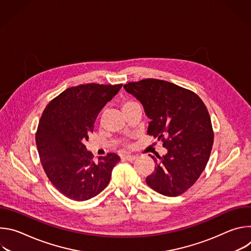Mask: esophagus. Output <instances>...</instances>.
Returning a JSON list of instances; mask_svg holds the SVG:
<instances>
[{
	"instance_id": "1",
	"label": "esophagus",
	"mask_w": 251,
	"mask_h": 251,
	"mask_svg": "<svg viewBox=\"0 0 251 251\" xmlns=\"http://www.w3.org/2000/svg\"><path fill=\"white\" fill-rule=\"evenodd\" d=\"M123 159L126 161H129V162H133L137 159V157L133 156V155H125V156H123Z\"/></svg>"
}]
</instances>
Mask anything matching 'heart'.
<instances>
[{
    "instance_id": "heart-1",
    "label": "heart",
    "mask_w": 251,
    "mask_h": 251,
    "mask_svg": "<svg viewBox=\"0 0 251 251\" xmlns=\"http://www.w3.org/2000/svg\"><path fill=\"white\" fill-rule=\"evenodd\" d=\"M135 104H137V103L134 102V101H132V100L126 99V100H124V101L122 102V109L125 110V109L129 108V107H131V106H133V105H135Z\"/></svg>"
}]
</instances>
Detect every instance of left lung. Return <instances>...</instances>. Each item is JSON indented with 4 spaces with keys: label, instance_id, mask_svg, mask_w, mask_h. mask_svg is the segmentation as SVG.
Returning <instances> with one entry per match:
<instances>
[{
    "label": "left lung",
    "instance_id": "1",
    "mask_svg": "<svg viewBox=\"0 0 251 251\" xmlns=\"http://www.w3.org/2000/svg\"><path fill=\"white\" fill-rule=\"evenodd\" d=\"M151 119L148 134L163 142L167 154L151 156L155 172L146 177L154 191L177 197L190 189L203 172L213 144L210 117L193 91L160 79H143L124 85Z\"/></svg>",
    "mask_w": 251,
    "mask_h": 251
}]
</instances>
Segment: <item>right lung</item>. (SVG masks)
<instances>
[{"label":"right lung","mask_w":251,"mask_h":251,"mask_svg":"<svg viewBox=\"0 0 251 251\" xmlns=\"http://www.w3.org/2000/svg\"><path fill=\"white\" fill-rule=\"evenodd\" d=\"M121 87L96 83L70 87L44 110L35 134L40 159L50 183L70 200L83 201L100 194L120 161L109 153L95 163L84 143L99 112Z\"/></svg>","instance_id":"right-lung-1"}]
</instances>
